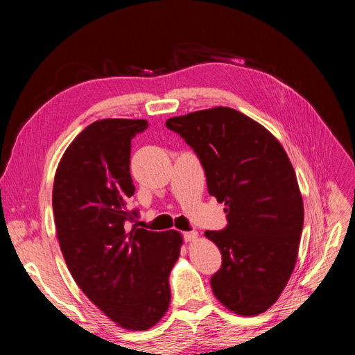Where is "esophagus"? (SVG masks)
<instances>
[{
  "label": "esophagus",
  "mask_w": 355,
  "mask_h": 355,
  "mask_svg": "<svg viewBox=\"0 0 355 355\" xmlns=\"http://www.w3.org/2000/svg\"><path fill=\"white\" fill-rule=\"evenodd\" d=\"M184 239H185V241H196L197 239H198V234L196 232V231H189V232H185L184 234Z\"/></svg>",
  "instance_id": "34e87169"
}]
</instances>
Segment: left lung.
Returning <instances> with one entry per match:
<instances>
[{
	"instance_id": "8db88e82",
	"label": "left lung",
	"mask_w": 355,
	"mask_h": 355,
	"mask_svg": "<svg viewBox=\"0 0 355 355\" xmlns=\"http://www.w3.org/2000/svg\"><path fill=\"white\" fill-rule=\"evenodd\" d=\"M194 148L209 194L225 202L228 227L206 231L222 268L211 290L234 314H262L280 297L297 261L304 201L295 168L278 139L228 106L166 121Z\"/></svg>"
}]
</instances>
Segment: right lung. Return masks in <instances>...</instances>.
I'll list each match as a JSON object with an SVG mask.
<instances>
[{"mask_svg":"<svg viewBox=\"0 0 355 355\" xmlns=\"http://www.w3.org/2000/svg\"><path fill=\"white\" fill-rule=\"evenodd\" d=\"M146 120L105 118L87 125L63 153L53 184L60 250L75 283L118 327L148 330L170 305L168 275L182 234L128 230L135 211L132 137Z\"/></svg>","mask_w":355,"mask_h":355,"instance_id":"add662e5","label":"right lung"}]
</instances>
